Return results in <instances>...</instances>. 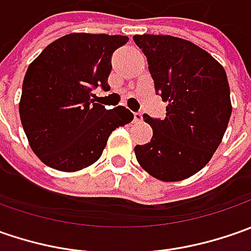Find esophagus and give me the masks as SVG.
Segmentation results:
<instances>
[{
	"label": "esophagus",
	"mask_w": 251,
	"mask_h": 251,
	"mask_svg": "<svg viewBox=\"0 0 251 251\" xmlns=\"http://www.w3.org/2000/svg\"><path fill=\"white\" fill-rule=\"evenodd\" d=\"M134 121H137V123L142 121V113L141 111H135L134 113Z\"/></svg>",
	"instance_id": "obj_1"
}]
</instances>
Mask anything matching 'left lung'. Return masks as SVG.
I'll return each instance as SVG.
<instances>
[{"label": "left lung", "instance_id": "obj_1", "mask_svg": "<svg viewBox=\"0 0 251 251\" xmlns=\"http://www.w3.org/2000/svg\"><path fill=\"white\" fill-rule=\"evenodd\" d=\"M155 91L166 101L163 120L144 114L153 135L135 156L151 176L178 181L204 168L219 147L232 114L224 67L194 43L163 34H135Z\"/></svg>", "mask_w": 251, "mask_h": 251}]
</instances>
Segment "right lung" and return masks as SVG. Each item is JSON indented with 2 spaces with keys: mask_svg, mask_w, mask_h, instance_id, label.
Returning <instances> with one entry per match:
<instances>
[{
  "mask_svg": "<svg viewBox=\"0 0 251 251\" xmlns=\"http://www.w3.org/2000/svg\"><path fill=\"white\" fill-rule=\"evenodd\" d=\"M127 42L120 34H65L29 65L19 114L30 148L47 166L61 172L91 166L111 132L132 121L128 109L107 110L92 93L110 89L111 55Z\"/></svg>",
  "mask_w": 251,
  "mask_h": 251,
  "instance_id": "add662e5",
  "label": "right lung"
}]
</instances>
